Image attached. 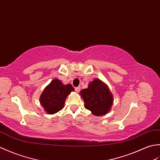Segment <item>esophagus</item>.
<instances>
[{
	"label": "esophagus",
	"instance_id": "obj_1",
	"mask_svg": "<svg viewBox=\"0 0 160 160\" xmlns=\"http://www.w3.org/2000/svg\"><path fill=\"white\" fill-rule=\"evenodd\" d=\"M80 90H81V87L80 86H78V87L75 88V90H76L77 92H79L80 91Z\"/></svg>",
	"mask_w": 160,
	"mask_h": 160
}]
</instances>
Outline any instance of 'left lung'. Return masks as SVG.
<instances>
[{
    "instance_id": "obj_1",
    "label": "left lung",
    "mask_w": 160,
    "mask_h": 160,
    "mask_svg": "<svg viewBox=\"0 0 160 160\" xmlns=\"http://www.w3.org/2000/svg\"><path fill=\"white\" fill-rule=\"evenodd\" d=\"M85 102L84 107L97 116L107 114L111 110L113 97L108 86L99 79H94L86 89L80 92Z\"/></svg>"
}]
</instances>
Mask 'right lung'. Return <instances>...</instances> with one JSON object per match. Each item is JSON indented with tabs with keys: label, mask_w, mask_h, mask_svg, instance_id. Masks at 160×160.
I'll use <instances>...</instances> for the list:
<instances>
[{
	"label": "right lung",
	"mask_w": 160,
	"mask_h": 160,
	"mask_svg": "<svg viewBox=\"0 0 160 160\" xmlns=\"http://www.w3.org/2000/svg\"><path fill=\"white\" fill-rule=\"evenodd\" d=\"M74 91L71 84L64 85L54 79L46 87L40 97V102L48 114H54L64 107L65 101L71 92Z\"/></svg>",
	"instance_id": "obj_1"
}]
</instances>
